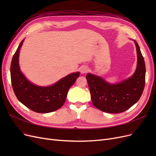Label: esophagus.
I'll return each mask as SVG.
<instances>
[{
	"label": "esophagus",
	"mask_w": 156,
	"mask_h": 156,
	"mask_svg": "<svg viewBox=\"0 0 156 156\" xmlns=\"http://www.w3.org/2000/svg\"><path fill=\"white\" fill-rule=\"evenodd\" d=\"M88 68L87 66H82L81 68V72L83 74L87 73L88 72Z\"/></svg>",
	"instance_id": "34e87169"
}]
</instances>
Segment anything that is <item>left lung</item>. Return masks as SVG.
<instances>
[{
	"mask_svg": "<svg viewBox=\"0 0 156 156\" xmlns=\"http://www.w3.org/2000/svg\"><path fill=\"white\" fill-rule=\"evenodd\" d=\"M137 53V66L131 77L118 84H110L91 73L86 75L93 105L108 113L124 112L139 101L145 85L146 67L139 46L134 40Z\"/></svg>",
	"mask_w": 156,
	"mask_h": 156,
	"instance_id": "1",
	"label": "left lung"
}]
</instances>
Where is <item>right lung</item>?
Listing matches in <instances>:
<instances>
[{"instance_id":"add662e5","label":"right lung","mask_w":156,"mask_h":156,"mask_svg":"<svg viewBox=\"0 0 156 156\" xmlns=\"http://www.w3.org/2000/svg\"><path fill=\"white\" fill-rule=\"evenodd\" d=\"M23 39L14 54L10 67L12 85L18 100L30 110L39 113H48L58 110L66 101L68 92L80 73H71L53 85L46 87L36 86L28 81L21 72L19 55Z\"/></svg>"}]
</instances>
